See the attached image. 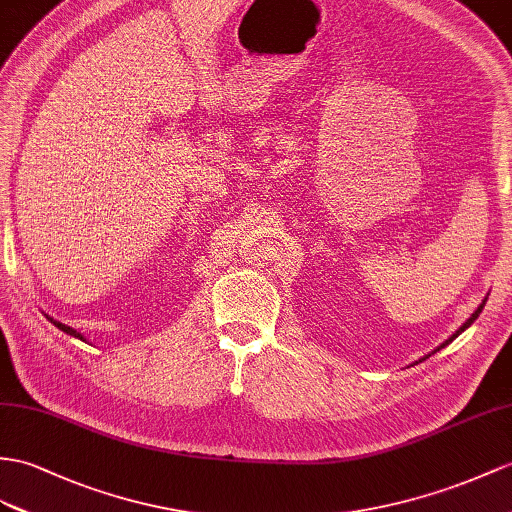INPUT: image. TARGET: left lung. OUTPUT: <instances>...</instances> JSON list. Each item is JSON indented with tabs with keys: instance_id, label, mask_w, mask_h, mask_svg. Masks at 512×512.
<instances>
[{
	"instance_id": "1",
	"label": "left lung",
	"mask_w": 512,
	"mask_h": 512,
	"mask_svg": "<svg viewBox=\"0 0 512 512\" xmlns=\"http://www.w3.org/2000/svg\"><path fill=\"white\" fill-rule=\"evenodd\" d=\"M482 308H484V302H482V304L478 306V310H476V313H473V315H471V317H469V319H467V321L463 323V326H460V328H458V330H456V332H454V334L450 336V339H447L445 343H441L439 347H436V350H434V352H439V350H443V347H445V345H450V343H452V341L456 339V336H458L460 332H465V330H467V328L471 326V323H473V321H476V319L480 317V313H482ZM426 358H428V356H426ZM421 360H423V358H421ZM421 360H419V363H421Z\"/></svg>"
}]
</instances>
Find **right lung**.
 <instances>
[{
  "mask_svg": "<svg viewBox=\"0 0 512 512\" xmlns=\"http://www.w3.org/2000/svg\"><path fill=\"white\" fill-rule=\"evenodd\" d=\"M49 321H52L54 323V326L58 328V330H62V332H67V334H71V336H76V339H80V341H84V336L80 334V332H76V330H73V328H69V326H65V323H60V321H54L52 317H47Z\"/></svg>",
  "mask_w": 512,
  "mask_h": 512,
  "instance_id": "1",
  "label": "right lung"
}]
</instances>
